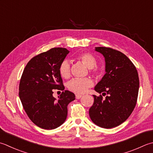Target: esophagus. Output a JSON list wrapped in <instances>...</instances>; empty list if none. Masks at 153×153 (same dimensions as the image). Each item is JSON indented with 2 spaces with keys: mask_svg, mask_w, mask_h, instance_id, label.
I'll return each instance as SVG.
<instances>
[{
  "mask_svg": "<svg viewBox=\"0 0 153 153\" xmlns=\"http://www.w3.org/2000/svg\"><path fill=\"white\" fill-rule=\"evenodd\" d=\"M82 97V95H79V94L76 95V99H77V100H79V99Z\"/></svg>",
  "mask_w": 153,
  "mask_h": 153,
  "instance_id": "obj_1",
  "label": "esophagus"
}]
</instances>
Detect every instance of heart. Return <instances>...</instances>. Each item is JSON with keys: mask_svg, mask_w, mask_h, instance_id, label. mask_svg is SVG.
I'll return each instance as SVG.
<instances>
[{"mask_svg": "<svg viewBox=\"0 0 153 153\" xmlns=\"http://www.w3.org/2000/svg\"><path fill=\"white\" fill-rule=\"evenodd\" d=\"M76 58L82 62L91 71L97 73L95 67L97 65V60L91 53L83 52L77 55ZM59 72L63 78L68 79L70 77V63L68 59H64L59 65ZM94 84L91 79L85 77L82 79H73L68 83V88L71 92L77 94H83Z\"/></svg>", "mask_w": 153, "mask_h": 153, "instance_id": "heart-1", "label": "heart"}]
</instances>
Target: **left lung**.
Instances as JSON below:
<instances>
[{
    "label": "left lung",
    "mask_w": 153,
    "mask_h": 153,
    "mask_svg": "<svg viewBox=\"0 0 153 153\" xmlns=\"http://www.w3.org/2000/svg\"><path fill=\"white\" fill-rule=\"evenodd\" d=\"M105 62V74L95 91L103 95H93L94 102L89 111L91 121L97 126L111 128L128 119L136 105L139 89L136 68L124 53L106 47H95Z\"/></svg>",
    "instance_id": "1"
}]
</instances>
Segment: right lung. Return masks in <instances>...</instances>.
Listing matches in <instances>:
<instances>
[{
	"mask_svg": "<svg viewBox=\"0 0 153 153\" xmlns=\"http://www.w3.org/2000/svg\"><path fill=\"white\" fill-rule=\"evenodd\" d=\"M70 51L54 48L36 56L24 70L19 85V97L30 119L44 129L51 130L65 122L68 105L75 100L74 93L64 90L59 72L61 63ZM54 89L63 91L58 99Z\"/></svg>",
	"mask_w": 153,
	"mask_h": 153,
	"instance_id": "obj_1",
	"label": "right lung"
}]
</instances>
